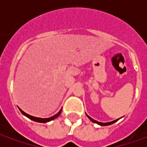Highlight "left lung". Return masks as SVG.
<instances>
[{
  "instance_id": "obj_1",
  "label": "left lung",
  "mask_w": 147,
  "mask_h": 147,
  "mask_svg": "<svg viewBox=\"0 0 147 147\" xmlns=\"http://www.w3.org/2000/svg\"><path fill=\"white\" fill-rule=\"evenodd\" d=\"M86 117H88V118H89L90 120H91L92 122H94V123H98V124L101 125V126H108V125H110V124H113V123H115V122H117V120H119V119H117V120H113V121H111V122H107V123H102V122H98V121H97V120L92 119L91 117H90L89 116H88V115H87L86 113Z\"/></svg>"
}]
</instances>
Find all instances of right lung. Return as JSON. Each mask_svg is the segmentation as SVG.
Masks as SVG:
<instances>
[{
	"label": "right lung",
	"instance_id": "1",
	"mask_svg": "<svg viewBox=\"0 0 147 147\" xmlns=\"http://www.w3.org/2000/svg\"><path fill=\"white\" fill-rule=\"evenodd\" d=\"M19 109L20 110L21 113L24 114V116H26V117H28V118L30 119V120H34V121H35V122H38V123H47V122H49V121H51V120H54V119H56L57 117H58L59 116H60V114L61 113V111H62V109H61V110L59 111L56 115H54V116H53V117H49V118H40V117H33V116H30V115H29V114L26 113L25 112H24V111L22 110L21 109L19 108Z\"/></svg>",
	"mask_w": 147,
	"mask_h": 147
}]
</instances>
